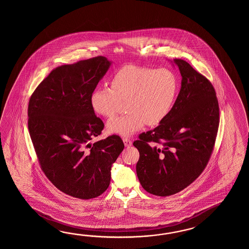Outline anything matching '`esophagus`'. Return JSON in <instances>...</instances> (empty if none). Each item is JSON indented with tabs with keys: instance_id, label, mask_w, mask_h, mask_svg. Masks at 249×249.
Segmentation results:
<instances>
[{
	"instance_id": "1",
	"label": "esophagus",
	"mask_w": 249,
	"mask_h": 249,
	"mask_svg": "<svg viewBox=\"0 0 249 249\" xmlns=\"http://www.w3.org/2000/svg\"><path fill=\"white\" fill-rule=\"evenodd\" d=\"M123 142L124 143V146H125V147H131V146H132V142L129 138H124V139H123Z\"/></svg>"
}]
</instances>
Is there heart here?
Instances as JSON below:
<instances>
[{
  "label": "heart",
  "instance_id": "1",
  "mask_svg": "<svg viewBox=\"0 0 249 249\" xmlns=\"http://www.w3.org/2000/svg\"><path fill=\"white\" fill-rule=\"evenodd\" d=\"M178 91L176 74L168 69L127 65L117 71L111 87L92 91L90 105L102 117H113L125 101L127 112L107 123V131L131 136L145 124L158 125L169 115Z\"/></svg>",
  "mask_w": 249,
  "mask_h": 249
}]
</instances>
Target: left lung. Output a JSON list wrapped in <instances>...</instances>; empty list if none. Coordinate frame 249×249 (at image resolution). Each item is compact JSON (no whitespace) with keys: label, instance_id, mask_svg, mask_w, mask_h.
I'll return each instance as SVG.
<instances>
[{"label":"left lung","instance_id":"obj_1","mask_svg":"<svg viewBox=\"0 0 249 249\" xmlns=\"http://www.w3.org/2000/svg\"><path fill=\"white\" fill-rule=\"evenodd\" d=\"M181 87L169 115L159 126L139 135L136 164L143 189L167 196L184 190L206 168L220 122L216 92L206 76L175 58Z\"/></svg>","mask_w":249,"mask_h":249}]
</instances>
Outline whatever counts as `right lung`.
Returning a JSON list of instances; mask_svg holds the SVG:
<instances>
[{
  "label": "right lung",
  "instance_id": "add662e5",
  "mask_svg": "<svg viewBox=\"0 0 249 249\" xmlns=\"http://www.w3.org/2000/svg\"><path fill=\"white\" fill-rule=\"evenodd\" d=\"M111 62L95 58L53 69L30 97L28 130L41 169L69 196L90 199L108 188L112 164L124 148L122 139L101 135L104 123L90 95Z\"/></svg>",
  "mask_w": 249,
  "mask_h": 249
}]
</instances>
